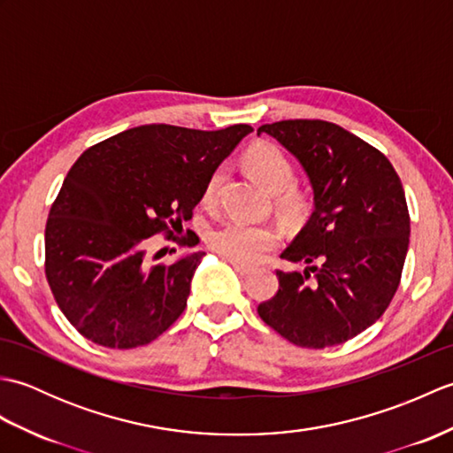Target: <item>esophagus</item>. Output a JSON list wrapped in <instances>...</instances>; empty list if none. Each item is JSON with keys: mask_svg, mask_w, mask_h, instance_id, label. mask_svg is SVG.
Listing matches in <instances>:
<instances>
[{"mask_svg": "<svg viewBox=\"0 0 453 453\" xmlns=\"http://www.w3.org/2000/svg\"><path fill=\"white\" fill-rule=\"evenodd\" d=\"M229 265H232V266L235 268V271H237L239 274H243V276L251 274V273L255 271L253 265H245V263H239V261H232V258H229Z\"/></svg>", "mask_w": 453, "mask_h": 453, "instance_id": "34e87169", "label": "esophagus"}]
</instances>
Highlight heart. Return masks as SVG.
<instances>
[{"mask_svg": "<svg viewBox=\"0 0 453 453\" xmlns=\"http://www.w3.org/2000/svg\"><path fill=\"white\" fill-rule=\"evenodd\" d=\"M245 165L266 188L274 192L278 210L288 218H297L305 210V196L292 187L296 171L286 153L273 143H258L247 151ZM224 179V169L211 173L204 187V202L216 198V190ZM208 243L216 253L232 261L255 263L280 243V229L273 224H253L242 218L226 219L208 235Z\"/></svg>", "mask_w": 453, "mask_h": 453, "instance_id": "heart-1", "label": "heart"}]
</instances>
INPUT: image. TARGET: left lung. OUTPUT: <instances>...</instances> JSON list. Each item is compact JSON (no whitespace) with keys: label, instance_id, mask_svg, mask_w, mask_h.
<instances>
[{"label":"left lung","instance_id":"obj_1","mask_svg":"<svg viewBox=\"0 0 453 453\" xmlns=\"http://www.w3.org/2000/svg\"><path fill=\"white\" fill-rule=\"evenodd\" d=\"M266 132L302 163L313 214L280 255L303 273L276 271L261 319L303 349L342 344L388 310L405 265L411 218L401 179L368 142L326 120H280Z\"/></svg>","mask_w":453,"mask_h":453}]
</instances>
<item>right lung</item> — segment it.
Here are the masks:
<instances>
[{"mask_svg": "<svg viewBox=\"0 0 453 453\" xmlns=\"http://www.w3.org/2000/svg\"><path fill=\"white\" fill-rule=\"evenodd\" d=\"M249 132V124L211 132L146 124L95 143L73 163L48 214L44 273L85 339L136 349L179 319L206 253L148 265L143 243L157 234L179 239L210 175Z\"/></svg>", "mask_w": 453, "mask_h": 453, "instance_id": "right-lung-1", "label": "right lung"}]
</instances>
